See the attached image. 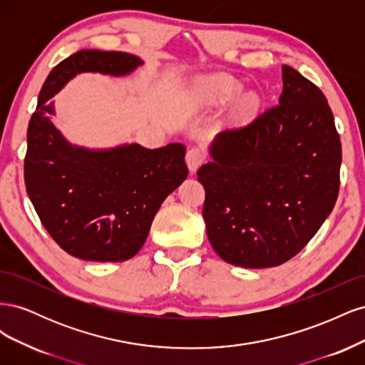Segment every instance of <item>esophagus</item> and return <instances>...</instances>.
<instances>
[{"label": "esophagus", "instance_id": "1", "mask_svg": "<svg viewBox=\"0 0 365 365\" xmlns=\"http://www.w3.org/2000/svg\"><path fill=\"white\" fill-rule=\"evenodd\" d=\"M205 160V153L202 149L200 148H192L187 150V155H185V163L189 165V170L192 173H195L197 170V168L204 163Z\"/></svg>", "mask_w": 365, "mask_h": 365}]
</instances>
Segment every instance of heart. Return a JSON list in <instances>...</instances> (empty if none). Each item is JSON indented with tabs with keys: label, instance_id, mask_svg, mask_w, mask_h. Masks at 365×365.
Masks as SVG:
<instances>
[{
	"label": "heart",
	"instance_id": "heart-1",
	"mask_svg": "<svg viewBox=\"0 0 365 365\" xmlns=\"http://www.w3.org/2000/svg\"><path fill=\"white\" fill-rule=\"evenodd\" d=\"M242 91V83L233 77L225 74H216L210 76L197 85L196 97L197 101L202 103H219V102H228L231 98L239 96ZM247 103L252 106L256 103L254 98H248Z\"/></svg>",
	"mask_w": 365,
	"mask_h": 365
}]
</instances>
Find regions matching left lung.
<instances>
[{
    "label": "left lung",
    "instance_id": "8db88e82",
    "mask_svg": "<svg viewBox=\"0 0 365 365\" xmlns=\"http://www.w3.org/2000/svg\"><path fill=\"white\" fill-rule=\"evenodd\" d=\"M279 105L219 132L197 170L210 244L227 263L269 268L292 259L332 212L341 141L317 85L283 65Z\"/></svg>",
    "mask_w": 365,
    "mask_h": 365
}]
</instances>
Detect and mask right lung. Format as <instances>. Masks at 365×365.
I'll list each match as a JSON object with an SVG mask.
<instances>
[{
    "mask_svg": "<svg viewBox=\"0 0 365 365\" xmlns=\"http://www.w3.org/2000/svg\"><path fill=\"white\" fill-rule=\"evenodd\" d=\"M143 65L123 51L81 50L51 70L27 129L24 180L30 201L54 242L71 256L123 262L145 245L163 201L189 175L181 143L146 149L73 146L50 120V101L79 73L126 76Z\"/></svg>",
    "mask_w": 365,
    "mask_h": 365,
    "instance_id": "right-lung-1",
    "label": "right lung"
}]
</instances>
